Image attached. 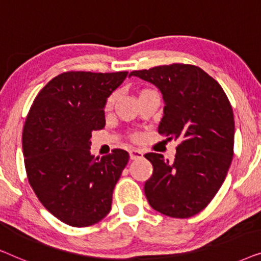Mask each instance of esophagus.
I'll return each instance as SVG.
<instances>
[{
	"label": "esophagus",
	"instance_id": "34e87169",
	"mask_svg": "<svg viewBox=\"0 0 261 261\" xmlns=\"http://www.w3.org/2000/svg\"><path fill=\"white\" fill-rule=\"evenodd\" d=\"M129 156L132 160H137V159H141L144 156V153L139 149H130L129 151Z\"/></svg>",
	"mask_w": 261,
	"mask_h": 261
}]
</instances>
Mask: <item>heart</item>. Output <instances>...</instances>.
Wrapping results in <instances>:
<instances>
[{"instance_id": "obj_1", "label": "heart", "mask_w": 261, "mask_h": 261, "mask_svg": "<svg viewBox=\"0 0 261 261\" xmlns=\"http://www.w3.org/2000/svg\"><path fill=\"white\" fill-rule=\"evenodd\" d=\"M116 97H117L116 94H113L109 96L108 101H107V108H112V107L114 106V103H115V101H116Z\"/></svg>"}]
</instances>
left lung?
<instances>
[{
    "mask_svg": "<svg viewBox=\"0 0 261 261\" xmlns=\"http://www.w3.org/2000/svg\"><path fill=\"white\" fill-rule=\"evenodd\" d=\"M155 85L164 101L159 134L179 140L174 160L147 153L152 177L144 190L149 205L170 217L202 212L226 179L233 159L234 115L221 85L195 65L172 64L133 71Z\"/></svg>",
    "mask_w": 261,
    "mask_h": 261,
    "instance_id": "8db88e82",
    "label": "left lung"
}]
</instances>
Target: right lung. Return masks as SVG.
<instances>
[{"label": "right lung", "instance_id": "1", "mask_svg": "<svg viewBox=\"0 0 261 261\" xmlns=\"http://www.w3.org/2000/svg\"><path fill=\"white\" fill-rule=\"evenodd\" d=\"M127 74L64 72L42 88L28 113L22 133L28 181L42 205L69 226H92L112 209L129 154L117 148L94 158L90 139L106 126L107 101Z\"/></svg>", "mask_w": 261, "mask_h": 261}]
</instances>
